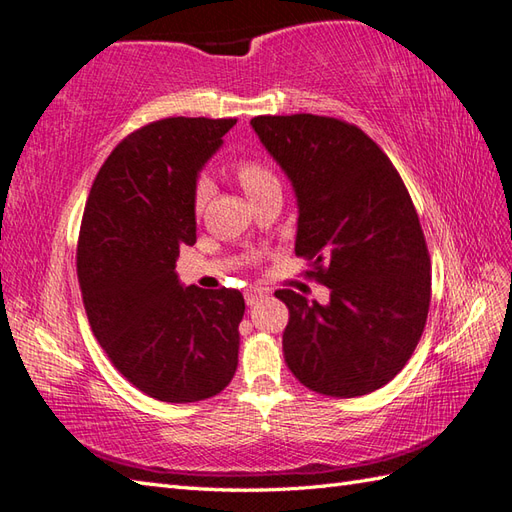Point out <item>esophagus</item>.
<instances>
[{
    "label": "esophagus",
    "instance_id": "esophagus-1",
    "mask_svg": "<svg viewBox=\"0 0 512 512\" xmlns=\"http://www.w3.org/2000/svg\"><path fill=\"white\" fill-rule=\"evenodd\" d=\"M267 296V291L265 289H256V287H252V289H247L245 291V302L247 305H256V302L260 300V298H265Z\"/></svg>",
    "mask_w": 512,
    "mask_h": 512
}]
</instances>
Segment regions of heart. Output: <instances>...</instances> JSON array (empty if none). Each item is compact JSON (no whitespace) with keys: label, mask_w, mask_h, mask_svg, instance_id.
Returning a JSON list of instances; mask_svg holds the SVG:
<instances>
[{"label":"heart","mask_w":512,"mask_h":512,"mask_svg":"<svg viewBox=\"0 0 512 512\" xmlns=\"http://www.w3.org/2000/svg\"><path fill=\"white\" fill-rule=\"evenodd\" d=\"M236 174H238V181H241V185L245 187L247 196L265 190V187H269V185H278L276 176L258 161H241L236 168ZM207 194H210V185H207V181H201L196 187V196H194L196 210H201V207L205 205Z\"/></svg>","instance_id":"1"}]
</instances>
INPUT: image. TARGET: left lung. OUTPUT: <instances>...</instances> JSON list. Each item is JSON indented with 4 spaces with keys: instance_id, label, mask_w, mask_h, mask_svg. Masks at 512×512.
<instances>
[{
    "instance_id": "left-lung-1",
    "label": "left lung",
    "mask_w": 512,
    "mask_h": 512,
    "mask_svg": "<svg viewBox=\"0 0 512 512\" xmlns=\"http://www.w3.org/2000/svg\"><path fill=\"white\" fill-rule=\"evenodd\" d=\"M249 123L294 190L296 254L329 287L325 305L276 291L289 307L287 367L331 398L384 387L415 351L431 302V260L398 170L360 128L338 119Z\"/></svg>"
}]
</instances>
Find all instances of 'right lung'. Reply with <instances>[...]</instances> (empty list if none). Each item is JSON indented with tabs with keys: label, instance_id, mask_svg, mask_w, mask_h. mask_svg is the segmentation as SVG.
I'll list each match as a JSON object with an SVG mask.
<instances>
[{
	"label": "right lung",
	"instance_id": "1",
	"mask_svg": "<svg viewBox=\"0 0 512 512\" xmlns=\"http://www.w3.org/2000/svg\"><path fill=\"white\" fill-rule=\"evenodd\" d=\"M236 119L154 121L101 165L83 212L77 274L92 333L114 367L161 402L207 400L232 382L245 298L185 287L196 183Z\"/></svg>",
	"mask_w": 512,
	"mask_h": 512
}]
</instances>
